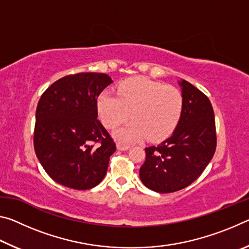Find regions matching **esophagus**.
<instances>
[{
	"label": "esophagus",
	"instance_id": "1",
	"mask_svg": "<svg viewBox=\"0 0 249 249\" xmlns=\"http://www.w3.org/2000/svg\"><path fill=\"white\" fill-rule=\"evenodd\" d=\"M116 148L119 149V150H127L128 148H129V146L128 145H123V144H117L116 145Z\"/></svg>",
	"mask_w": 249,
	"mask_h": 249
}]
</instances>
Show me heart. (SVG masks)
I'll return each instance as SVG.
<instances>
[{
	"label": "heart",
	"mask_w": 249,
	"mask_h": 249,
	"mask_svg": "<svg viewBox=\"0 0 249 249\" xmlns=\"http://www.w3.org/2000/svg\"><path fill=\"white\" fill-rule=\"evenodd\" d=\"M99 116L107 128H115L130 117L133 121L117 129L122 142H134L147 136L150 142L167 138L178 126L182 114L183 98L176 87L145 77L124 80L117 95L104 91L96 101Z\"/></svg>",
	"instance_id": "heart-1"
}]
</instances>
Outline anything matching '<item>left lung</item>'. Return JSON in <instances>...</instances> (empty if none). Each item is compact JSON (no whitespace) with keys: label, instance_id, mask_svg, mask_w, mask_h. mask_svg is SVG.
Listing matches in <instances>:
<instances>
[{"label":"left lung","instance_id":"left-lung-1","mask_svg":"<svg viewBox=\"0 0 249 249\" xmlns=\"http://www.w3.org/2000/svg\"><path fill=\"white\" fill-rule=\"evenodd\" d=\"M182 114L171 136L145 148L140 178L155 192L170 193L190 185L209 165L216 148L215 120L208 96L185 80L178 82Z\"/></svg>","mask_w":249,"mask_h":249}]
</instances>
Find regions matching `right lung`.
I'll return each mask as SVG.
<instances>
[{
    "label": "right lung",
    "mask_w": 249,
    "mask_h": 249,
    "mask_svg": "<svg viewBox=\"0 0 249 249\" xmlns=\"http://www.w3.org/2000/svg\"><path fill=\"white\" fill-rule=\"evenodd\" d=\"M113 81L105 73L70 74L53 82L37 105L34 147L56 182L75 190L98 185L115 142L98 120L96 101Z\"/></svg>",
    "instance_id": "right-lung-1"
}]
</instances>
